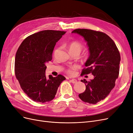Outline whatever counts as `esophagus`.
Segmentation results:
<instances>
[{
	"mask_svg": "<svg viewBox=\"0 0 133 133\" xmlns=\"http://www.w3.org/2000/svg\"><path fill=\"white\" fill-rule=\"evenodd\" d=\"M70 82L72 83H77V80L75 79H72L70 80Z\"/></svg>",
	"mask_w": 133,
	"mask_h": 133,
	"instance_id": "obj_1",
	"label": "esophagus"
}]
</instances>
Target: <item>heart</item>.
I'll use <instances>...</instances> for the list:
<instances>
[{
	"label": "heart",
	"mask_w": 133,
	"mask_h": 133,
	"mask_svg": "<svg viewBox=\"0 0 133 133\" xmlns=\"http://www.w3.org/2000/svg\"><path fill=\"white\" fill-rule=\"evenodd\" d=\"M68 49L71 54L78 52L80 54L83 49V45L78 41H73L68 45ZM78 66H74L67 70L66 72L68 74L72 75L75 74V71L78 69Z\"/></svg>",
	"instance_id": "b5f03b06"
}]
</instances>
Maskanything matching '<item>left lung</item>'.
Masks as SVG:
<instances>
[{"instance_id":"obj_1","label":"left lung","mask_w":133,"mask_h":133,"mask_svg":"<svg viewBox=\"0 0 133 133\" xmlns=\"http://www.w3.org/2000/svg\"><path fill=\"white\" fill-rule=\"evenodd\" d=\"M72 33L82 36L88 47L89 56L82 74L91 73L94 76L89 81L81 80L86 88L78 96L84 102L96 104L108 96L115 86L119 72L120 53L113 40L104 32L78 29Z\"/></svg>"}]
</instances>
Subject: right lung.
Listing matches in <instances>:
<instances>
[{"instance_id": "1", "label": "right lung", "mask_w": 133, "mask_h": 133, "mask_svg": "<svg viewBox=\"0 0 133 133\" xmlns=\"http://www.w3.org/2000/svg\"><path fill=\"white\" fill-rule=\"evenodd\" d=\"M66 32L41 31L27 37L17 51L15 74L21 89L31 99L37 102L52 101L63 81L62 75L46 76V63L52 58L56 42Z\"/></svg>"}]
</instances>
